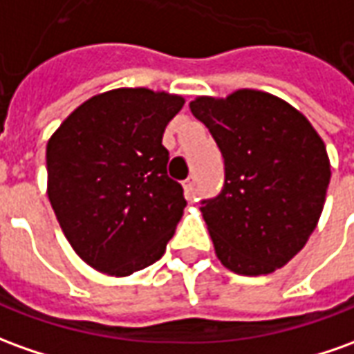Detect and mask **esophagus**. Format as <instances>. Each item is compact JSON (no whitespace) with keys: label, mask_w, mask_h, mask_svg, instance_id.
I'll return each instance as SVG.
<instances>
[{"label":"esophagus","mask_w":354,"mask_h":354,"mask_svg":"<svg viewBox=\"0 0 354 354\" xmlns=\"http://www.w3.org/2000/svg\"><path fill=\"white\" fill-rule=\"evenodd\" d=\"M183 189H185L187 198H189V201H192V198L196 196V181H194V177H189L187 181L183 183Z\"/></svg>","instance_id":"1"}]
</instances>
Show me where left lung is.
<instances>
[{"label": "left lung", "mask_w": 354, "mask_h": 354, "mask_svg": "<svg viewBox=\"0 0 354 354\" xmlns=\"http://www.w3.org/2000/svg\"><path fill=\"white\" fill-rule=\"evenodd\" d=\"M192 115L225 160V185L201 208L216 256L239 275H268L299 254L318 225L330 156L310 121L270 92L196 96Z\"/></svg>", "instance_id": "8db88e82"}]
</instances>
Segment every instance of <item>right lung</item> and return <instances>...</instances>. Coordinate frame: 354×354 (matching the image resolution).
Masks as SVG:
<instances>
[{
	"mask_svg": "<svg viewBox=\"0 0 354 354\" xmlns=\"http://www.w3.org/2000/svg\"><path fill=\"white\" fill-rule=\"evenodd\" d=\"M183 106L163 90H107L50 136L48 198L73 250L96 272L127 277L165 252L187 201L167 177L162 136Z\"/></svg>",
	"mask_w": 354,
	"mask_h": 354,
	"instance_id": "obj_1",
	"label": "right lung"
}]
</instances>
